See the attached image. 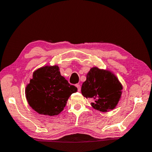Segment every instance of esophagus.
Masks as SVG:
<instances>
[{
  "label": "esophagus",
  "instance_id": "esophagus-1",
  "mask_svg": "<svg viewBox=\"0 0 152 152\" xmlns=\"http://www.w3.org/2000/svg\"><path fill=\"white\" fill-rule=\"evenodd\" d=\"M76 87H77V88L78 91H81V86H80V85L77 84L76 85Z\"/></svg>",
  "mask_w": 152,
  "mask_h": 152
}]
</instances>
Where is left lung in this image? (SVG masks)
<instances>
[{
  "mask_svg": "<svg viewBox=\"0 0 152 152\" xmlns=\"http://www.w3.org/2000/svg\"><path fill=\"white\" fill-rule=\"evenodd\" d=\"M123 89L118 79L110 71L93 67L87 74L81 87V94L92 102L95 110L107 112L116 107Z\"/></svg>",
  "mask_w": 152,
  "mask_h": 152,
  "instance_id": "8db88e82",
  "label": "left lung"
}]
</instances>
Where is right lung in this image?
<instances>
[{"instance_id": "1", "label": "right lung", "mask_w": 152, "mask_h": 152, "mask_svg": "<svg viewBox=\"0 0 152 152\" xmlns=\"http://www.w3.org/2000/svg\"><path fill=\"white\" fill-rule=\"evenodd\" d=\"M77 91L64 77L57 65L45 66L33 73L25 94L29 105L39 114L57 115L63 110L69 97Z\"/></svg>"}]
</instances>
